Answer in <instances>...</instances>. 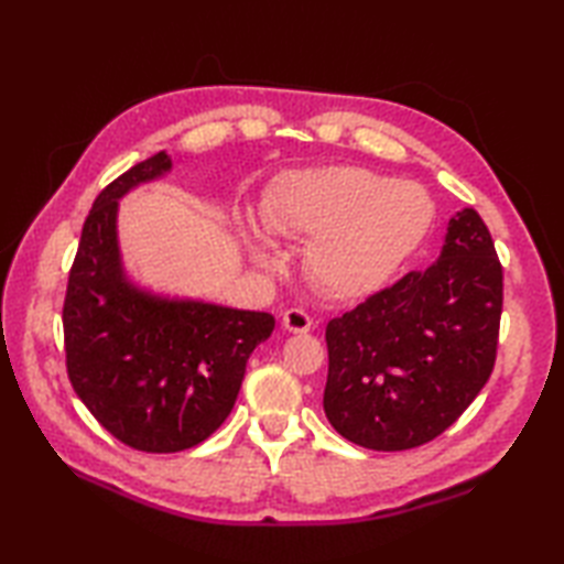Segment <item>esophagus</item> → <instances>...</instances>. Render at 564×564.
I'll list each match as a JSON object with an SVG mask.
<instances>
[{
  "mask_svg": "<svg viewBox=\"0 0 564 564\" xmlns=\"http://www.w3.org/2000/svg\"><path fill=\"white\" fill-rule=\"evenodd\" d=\"M283 327L293 334H305L313 329V317L303 313L301 307H291L283 313Z\"/></svg>",
  "mask_w": 564,
  "mask_h": 564,
  "instance_id": "1",
  "label": "esophagus"
}]
</instances>
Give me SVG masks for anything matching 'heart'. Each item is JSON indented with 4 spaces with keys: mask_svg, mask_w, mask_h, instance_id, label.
<instances>
[{
    "mask_svg": "<svg viewBox=\"0 0 564 564\" xmlns=\"http://www.w3.org/2000/svg\"><path fill=\"white\" fill-rule=\"evenodd\" d=\"M434 215L422 184L392 182L366 166L285 174L263 206L273 232L310 239V283L341 301L380 291L424 242ZM251 251L261 267H279V251L267 237L257 235Z\"/></svg>",
    "mask_w": 564,
    "mask_h": 564,
    "instance_id": "1",
    "label": "heart"
}]
</instances>
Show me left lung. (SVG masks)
I'll use <instances>...</instances> for the list:
<instances>
[{
    "label": "left lung",
    "mask_w": 564,
    "mask_h": 564,
    "mask_svg": "<svg viewBox=\"0 0 564 564\" xmlns=\"http://www.w3.org/2000/svg\"><path fill=\"white\" fill-rule=\"evenodd\" d=\"M501 303L492 235L480 213L465 208L451 218L436 263L329 319V424L370 451L441 436L492 376Z\"/></svg>",
    "instance_id": "left-lung-1"
}]
</instances>
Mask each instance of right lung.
Returning a JSON list of instances; mask_svg holds the SVG:
<instances>
[{
	"mask_svg": "<svg viewBox=\"0 0 564 564\" xmlns=\"http://www.w3.org/2000/svg\"><path fill=\"white\" fill-rule=\"evenodd\" d=\"M172 170L164 152L106 186L84 220L65 305V364L94 419L126 446L178 453L232 412L251 351L275 319L135 289L118 254V198Z\"/></svg>",
	"mask_w": 564,
	"mask_h": 564,
	"instance_id": "add662e5",
	"label": "right lung"
}]
</instances>
